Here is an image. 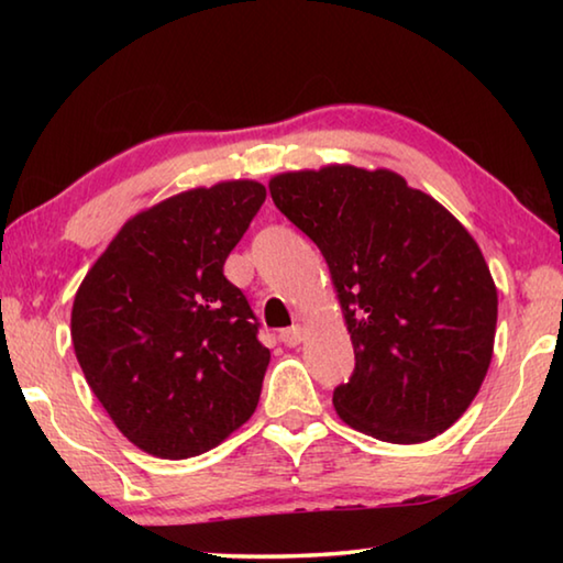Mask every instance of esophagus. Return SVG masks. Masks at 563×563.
I'll use <instances>...</instances> for the list:
<instances>
[{
  "instance_id": "esophagus-1",
  "label": "esophagus",
  "mask_w": 563,
  "mask_h": 563,
  "mask_svg": "<svg viewBox=\"0 0 563 563\" xmlns=\"http://www.w3.org/2000/svg\"><path fill=\"white\" fill-rule=\"evenodd\" d=\"M302 335H305V330L300 325H290V328L280 330V342L288 347H295V345H300Z\"/></svg>"
}]
</instances>
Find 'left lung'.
<instances>
[{
	"label": "left lung",
	"instance_id": "8db88e82",
	"mask_svg": "<svg viewBox=\"0 0 563 563\" xmlns=\"http://www.w3.org/2000/svg\"><path fill=\"white\" fill-rule=\"evenodd\" d=\"M278 211L320 247L355 369L332 393L350 427L417 444L464 415L487 375L497 288L474 238L393 170L328 166L271 180Z\"/></svg>",
	"mask_w": 563,
	"mask_h": 563
}]
</instances>
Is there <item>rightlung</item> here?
Segmentation results:
<instances>
[{
  "label": "right lung",
  "mask_w": 563,
  "mask_h": 563,
  "mask_svg": "<svg viewBox=\"0 0 563 563\" xmlns=\"http://www.w3.org/2000/svg\"><path fill=\"white\" fill-rule=\"evenodd\" d=\"M263 201L265 186L225 180L133 216L74 298L91 393L161 460L213 450L258 407L271 350L223 265Z\"/></svg>",
  "instance_id": "1"
}]
</instances>
